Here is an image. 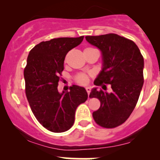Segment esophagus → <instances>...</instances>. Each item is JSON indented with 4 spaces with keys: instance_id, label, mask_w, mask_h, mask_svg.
Returning <instances> with one entry per match:
<instances>
[{
    "instance_id": "esophagus-1",
    "label": "esophagus",
    "mask_w": 160,
    "mask_h": 160,
    "mask_svg": "<svg viewBox=\"0 0 160 160\" xmlns=\"http://www.w3.org/2000/svg\"><path fill=\"white\" fill-rule=\"evenodd\" d=\"M86 92H87L88 95H89V93H90V92H91V88L90 87H86Z\"/></svg>"
}]
</instances>
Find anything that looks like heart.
I'll use <instances>...</instances> for the list:
<instances>
[{
	"label": "heart",
	"instance_id": "heart-1",
	"mask_svg": "<svg viewBox=\"0 0 160 160\" xmlns=\"http://www.w3.org/2000/svg\"><path fill=\"white\" fill-rule=\"evenodd\" d=\"M93 49H95L94 48H91V47H88V48H86L84 52L89 50H93ZM74 80L77 83L80 84V85H86L87 84L89 81V75L82 74V73H80V74H77L74 78Z\"/></svg>",
	"mask_w": 160,
	"mask_h": 160
}]
</instances>
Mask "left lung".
I'll use <instances>...</instances> for the list:
<instances>
[{
    "label": "left lung",
    "instance_id": "1",
    "mask_svg": "<svg viewBox=\"0 0 160 160\" xmlns=\"http://www.w3.org/2000/svg\"><path fill=\"white\" fill-rule=\"evenodd\" d=\"M86 40L102 51L103 68L95 79V86L111 84L112 92L92 90L89 97L100 101L93 112L95 122L103 128L122 125L129 117L138 100L144 83V58L132 40L116 34L86 36ZM105 85H103V83Z\"/></svg>",
    "mask_w": 160,
    "mask_h": 160
}]
</instances>
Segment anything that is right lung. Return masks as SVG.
<instances>
[{
  "label": "right lung",
  "instance_id": "add662e5",
  "mask_svg": "<svg viewBox=\"0 0 160 160\" xmlns=\"http://www.w3.org/2000/svg\"><path fill=\"white\" fill-rule=\"evenodd\" d=\"M83 38H59L43 41L28 56L24 69L27 99L38 122L52 132L70 129L74 122L77 108L87 100L83 87L72 85L67 92L58 91L65 56L80 44Z\"/></svg>",
  "mask_w": 160,
  "mask_h": 160
}]
</instances>
